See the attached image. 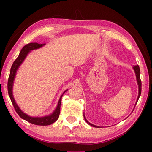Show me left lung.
<instances>
[{
	"mask_svg": "<svg viewBox=\"0 0 152 152\" xmlns=\"http://www.w3.org/2000/svg\"><path fill=\"white\" fill-rule=\"evenodd\" d=\"M133 69L135 71V76H136V78H137V85H138V88H139V92H138V96H137V101H138V99L140 96L141 94V89H142V83H141V80H140V67L138 65H136L135 66H133ZM84 118L85 120L87 122H88V124H89L91 126H94V127H97L96 126H95V125H93L92 124H90V122H88V120L86 119V117H85L84 115Z\"/></svg>",
	"mask_w": 152,
	"mask_h": 152,
	"instance_id": "8db88e82",
	"label": "left lung"
}]
</instances>
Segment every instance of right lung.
I'll return each mask as SVG.
<instances>
[{"label":"right lung","mask_w":152,"mask_h":152,"mask_svg":"<svg viewBox=\"0 0 152 152\" xmlns=\"http://www.w3.org/2000/svg\"><path fill=\"white\" fill-rule=\"evenodd\" d=\"M45 44H38L36 42H33V43H30L25 45L22 48L21 52H20L18 58L15 60V62H13L12 66L11 69H10V74L9 78H8V82H7V90H8V94H9L10 98L11 99V102L12 103L14 108H15L16 112L17 113V114L19 115L20 117L23 120L27 121V122L31 123V124H36V125H40V126H46V125H50L53 124L58 120V117H59L60 113V104H61V99L62 95L64 94V93L66 92V90L62 93V94L60 96L59 102H58V106L53 113L51 115H48V116H45L43 117H30L25 114L23 112H22L21 109L19 108V106H17V104H16L15 99H14L13 94H12V86H13V81L15 79L16 72L17 70L19 68L23 61L25 59L26 56L28 55V53L30 50L33 49H37L42 47V46H44Z\"/></svg>","instance_id":"right-lung-1"}]
</instances>
